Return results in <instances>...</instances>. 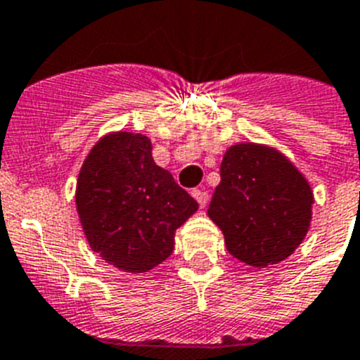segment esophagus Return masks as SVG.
I'll list each match as a JSON object with an SVG mask.
<instances>
[{
    "instance_id": "1",
    "label": "esophagus",
    "mask_w": 360,
    "mask_h": 360,
    "mask_svg": "<svg viewBox=\"0 0 360 360\" xmlns=\"http://www.w3.org/2000/svg\"><path fill=\"white\" fill-rule=\"evenodd\" d=\"M192 195H193V199L199 202V206H201V208H205L206 202H208V193H206L205 190H193Z\"/></svg>"
}]
</instances>
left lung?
Wrapping results in <instances>:
<instances>
[{"mask_svg": "<svg viewBox=\"0 0 360 360\" xmlns=\"http://www.w3.org/2000/svg\"><path fill=\"white\" fill-rule=\"evenodd\" d=\"M311 206L310 183L283 152L237 143L224 152L208 217L221 228L233 257L266 268L299 248L310 230Z\"/></svg>", "mask_w": 360, "mask_h": 360, "instance_id": "8db88e82", "label": "left lung"}]
</instances>
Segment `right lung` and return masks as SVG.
<instances>
[{
    "label": "right lung",
    "instance_id": "1",
    "mask_svg": "<svg viewBox=\"0 0 360 360\" xmlns=\"http://www.w3.org/2000/svg\"><path fill=\"white\" fill-rule=\"evenodd\" d=\"M76 208L90 248L128 274H145L174 252L176 230L199 205L158 167L143 134L110 132L89 152Z\"/></svg>",
    "mask_w": 360,
    "mask_h": 360
}]
</instances>
